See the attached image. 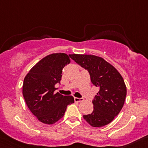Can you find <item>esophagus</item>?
Returning a JSON list of instances; mask_svg holds the SVG:
<instances>
[{
    "mask_svg": "<svg viewBox=\"0 0 148 148\" xmlns=\"http://www.w3.org/2000/svg\"><path fill=\"white\" fill-rule=\"evenodd\" d=\"M83 99H81V98H78V97H74V102H82Z\"/></svg>",
    "mask_w": 148,
    "mask_h": 148,
    "instance_id": "obj_1",
    "label": "esophagus"
}]
</instances>
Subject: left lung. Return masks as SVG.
I'll list each match as a JSON object with an SVG mask.
<instances>
[{
  "label": "left lung",
  "mask_w": 148,
  "mask_h": 148,
  "mask_svg": "<svg viewBox=\"0 0 148 148\" xmlns=\"http://www.w3.org/2000/svg\"><path fill=\"white\" fill-rule=\"evenodd\" d=\"M69 56L88 70L92 83L99 88L92 101L93 112L84 115V119L95 127L108 125L120 113L125 103L127 88L123 78L102 57L91 54H69Z\"/></svg>",
  "instance_id": "obj_1"
}]
</instances>
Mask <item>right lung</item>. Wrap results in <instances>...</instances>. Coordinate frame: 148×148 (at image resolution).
Returning <instances> with one entry per match:
<instances>
[{
	"mask_svg": "<svg viewBox=\"0 0 148 148\" xmlns=\"http://www.w3.org/2000/svg\"><path fill=\"white\" fill-rule=\"evenodd\" d=\"M70 63L64 53L43 58L25 77L23 95L30 111L40 122L52 125L63 117L69 104L74 102L72 96L54 93L55 85L60 83L62 69Z\"/></svg>",
	"mask_w": 148,
	"mask_h": 148,
	"instance_id": "obj_1",
	"label": "right lung"
}]
</instances>
